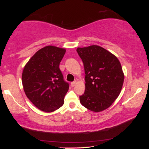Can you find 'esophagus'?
Segmentation results:
<instances>
[{
	"label": "esophagus",
	"mask_w": 149,
	"mask_h": 149,
	"mask_svg": "<svg viewBox=\"0 0 149 149\" xmlns=\"http://www.w3.org/2000/svg\"><path fill=\"white\" fill-rule=\"evenodd\" d=\"M76 84H77L76 81H73V82L71 83V86H72V87H74L75 85H76Z\"/></svg>",
	"instance_id": "34e87169"
}]
</instances>
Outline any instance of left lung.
I'll return each mask as SVG.
<instances>
[{"instance_id":"1","label":"left lung","mask_w":149,"mask_h":149,"mask_svg":"<svg viewBox=\"0 0 149 149\" xmlns=\"http://www.w3.org/2000/svg\"><path fill=\"white\" fill-rule=\"evenodd\" d=\"M84 65L85 91L79 97L84 107L99 112L110 107L122 90L124 80L117 57L98 45L77 48Z\"/></svg>"}]
</instances>
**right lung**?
I'll list each match as a JSON object with an SVG mask.
<instances>
[{
  "mask_svg": "<svg viewBox=\"0 0 149 149\" xmlns=\"http://www.w3.org/2000/svg\"><path fill=\"white\" fill-rule=\"evenodd\" d=\"M65 49L47 46L39 50L25 65L22 84L27 97L39 110L51 112L64 104L69 89L59 65Z\"/></svg>",
  "mask_w": 149,
  "mask_h": 149,
  "instance_id": "right-lung-1",
  "label": "right lung"
}]
</instances>
